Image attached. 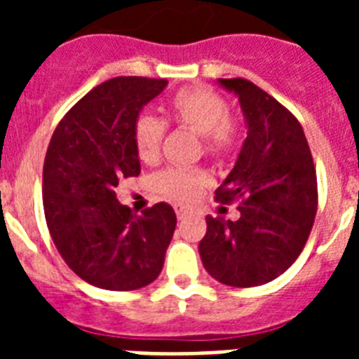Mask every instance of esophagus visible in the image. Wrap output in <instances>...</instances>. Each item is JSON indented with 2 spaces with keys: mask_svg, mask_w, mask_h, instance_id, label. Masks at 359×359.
I'll list each match as a JSON object with an SVG mask.
<instances>
[{
  "mask_svg": "<svg viewBox=\"0 0 359 359\" xmlns=\"http://www.w3.org/2000/svg\"><path fill=\"white\" fill-rule=\"evenodd\" d=\"M174 210H176V215H177V219H185L187 215L190 214V210L187 207H183V205H176V207H174Z\"/></svg>",
  "mask_w": 359,
  "mask_h": 359,
  "instance_id": "1",
  "label": "esophagus"
}]
</instances>
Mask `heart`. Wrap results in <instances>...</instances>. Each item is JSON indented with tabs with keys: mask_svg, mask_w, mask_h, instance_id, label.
Segmentation results:
<instances>
[{
	"mask_svg": "<svg viewBox=\"0 0 359 359\" xmlns=\"http://www.w3.org/2000/svg\"><path fill=\"white\" fill-rule=\"evenodd\" d=\"M165 122L189 129L201 136L203 152L210 158H224L237 147L241 138V122L230 113L226 98L207 86H189L176 91L165 106ZM163 120L152 115H140L135 122V147L144 163L160 160L163 144ZM208 176L201 169L172 167L156 176V189L174 201H190L198 198Z\"/></svg>",
	"mask_w": 359,
	"mask_h": 359,
	"instance_id": "heart-1",
	"label": "heart"
}]
</instances>
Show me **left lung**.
I'll return each instance as SVG.
<instances>
[{
	"label": "left lung",
	"instance_id": "1",
	"mask_svg": "<svg viewBox=\"0 0 359 359\" xmlns=\"http://www.w3.org/2000/svg\"><path fill=\"white\" fill-rule=\"evenodd\" d=\"M219 82L239 97L248 136L215 201H241V217L207 215L199 255L221 284L261 286L284 273L306 246L318 208L315 163L291 111L246 79Z\"/></svg>",
	"mask_w": 359,
	"mask_h": 359
}]
</instances>
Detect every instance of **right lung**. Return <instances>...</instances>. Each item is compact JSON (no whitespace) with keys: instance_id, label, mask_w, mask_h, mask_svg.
<instances>
[{"instance_id":"right-lung-1","label":"right lung","mask_w":359,"mask_h":359,"mask_svg":"<svg viewBox=\"0 0 359 359\" xmlns=\"http://www.w3.org/2000/svg\"><path fill=\"white\" fill-rule=\"evenodd\" d=\"M165 79L115 77L86 93L62 116L43 167V207L66 264L91 286L133 291L156 280L176 214L156 203L140 215L120 205L122 177L140 174L135 122Z\"/></svg>"}]
</instances>
